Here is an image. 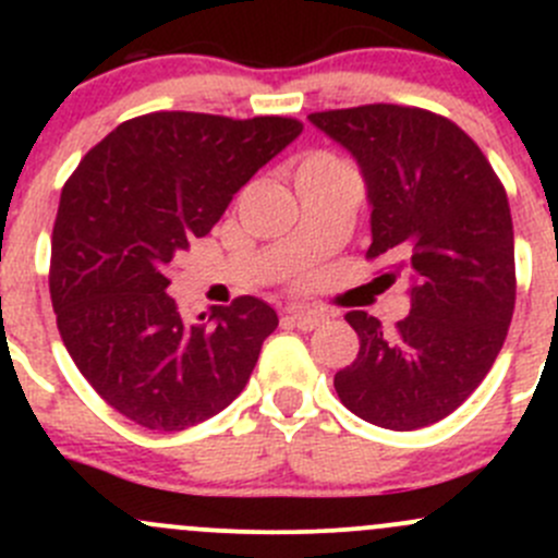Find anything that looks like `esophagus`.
<instances>
[{"label":"esophagus","instance_id":"obj_1","mask_svg":"<svg viewBox=\"0 0 558 558\" xmlns=\"http://www.w3.org/2000/svg\"><path fill=\"white\" fill-rule=\"evenodd\" d=\"M289 320L294 326H300V329L311 331L315 326L324 324L326 315L320 311H313V307H294V311H289Z\"/></svg>","mask_w":558,"mask_h":558}]
</instances>
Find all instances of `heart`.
Segmentation results:
<instances>
[{
  "label": "heart",
  "mask_w": 558,
  "mask_h": 558,
  "mask_svg": "<svg viewBox=\"0 0 558 558\" xmlns=\"http://www.w3.org/2000/svg\"><path fill=\"white\" fill-rule=\"evenodd\" d=\"M324 165H337L329 154H311L300 167H324Z\"/></svg>",
  "instance_id": "obj_1"
}]
</instances>
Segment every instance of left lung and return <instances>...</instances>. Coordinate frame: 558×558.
Returning a JSON list of instances; mask_svg holds the SVG:
<instances>
[{
	"label": "left lung",
	"instance_id": "8db88e82",
	"mask_svg": "<svg viewBox=\"0 0 558 558\" xmlns=\"http://www.w3.org/2000/svg\"><path fill=\"white\" fill-rule=\"evenodd\" d=\"M307 121L356 159L367 185V256L404 275L410 315L386 331L345 315L359 353L335 375L340 402L393 432L451 415L502 351L515 305L508 194L483 150L448 118L418 107L364 105Z\"/></svg>",
	"mask_w": 558,
	"mask_h": 558
}]
</instances>
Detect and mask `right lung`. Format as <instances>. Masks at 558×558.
Segmentation results:
<instances>
[{
    "mask_svg": "<svg viewBox=\"0 0 558 558\" xmlns=\"http://www.w3.org/2000/svg\"><path fill=\"white\" fill-rule=\"evenodd\" d=\"M302 134L294 118L148 112L112 129L61 191L50 300L72 362L110 408L180 432L238 399L278 315L240 296L189 324L167 264Z\"/></svg>",
    "mask_w": 558,
    "mask_h": 558,
    "instance_id": "1",
    "label": "right lung"
}]
</instances>
